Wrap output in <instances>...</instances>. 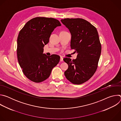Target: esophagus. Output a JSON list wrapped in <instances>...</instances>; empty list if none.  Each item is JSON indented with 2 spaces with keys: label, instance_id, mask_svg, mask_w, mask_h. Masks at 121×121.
<instances>
[{
  "label": "esophagus",
  "instance_id": "obj_1",
  "mask_svg": "<svg viewBox=\"0 0 121 121\" xmlns=\"http://www.w3.org/2000/svg\"><path fill=\"white\" fill-rule=\"evenodd\" d=\"M60 61H61V62L63 61V58L62 57H60Z\"/></svg>",
  "mask_w": 121,
  "mask_h": 121
}]
</instances>
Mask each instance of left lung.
Returning <instances> with one entry per match:
<instances>
[{"mask_svg": "<svg viewBox=\"0 0 121 121\" xmlns=\"http://www.w3.org/2000/svg\"><path fill=\"white\" fill-rule=\"evenodd\" d=\"M71 34V49L78 53L76 59L65 57L68 67L65 75L74 84H81L89 80L95 73L100 57L101 46L96 28L81 18H66L61 20Z\"/></svg>", "mask_w": 121, "mask_h": 121, "instance_id": "1", "label": "left lung"}]
</instances>
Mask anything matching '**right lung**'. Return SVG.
I'll use <instances>...</instances> for the list:
<instances>
[{
	"label": "right lung",
	"instance_id": "right-lung-1",
	"mask_svg": "<svg viewBox=\"0 0 121 121\" xmlns=\"http://www.w3.org/2000/svg\"><path fill=\"white\" fill-rule=\"evenodd\" d=\"M60 22L52 18L36 17L28 21L20 30L17 39L18 62L24 75L30 80L40 83L48 78L52 69L59 62L57 55L47 56L43 47Z\"/></svg>",
	"mask_w": 121,
	"mask_h": 121
}]
</instances>
